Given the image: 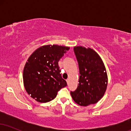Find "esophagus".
Wrapping results in <instances>:
<instances>
[{
    "label": "esophagus",
    "mask_w": 131,
    "mask_h": 131,
    "mask_svg": "<svg viewBox=\"0 0 131 131\" xmlns=\"http://www.w3.org/2000/svg\"><path fill=\"white\" fill-rule=\"evenodd\" d=\"M67 82L68 84H69V83H70V79H69V78H68V79H67Z\"/></svg>",
    "instance_id": "34e87169"
}]
</instances>
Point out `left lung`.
<instances>
[{
    "instance_id": "obj_1",
    "label": "left lung",
    "mask_w": 131,
    "mask_h": 131,
    "mask_svg": "<svg viewBox=\"0 0 131 131\" xmlns=\"http://www.w3.org/2000/svg\"><path fill=\"white\" fill-rule=\"evenodd\" d=\"M74 52L79 64L78 88L71 91L73 100L81 106L97 103L104 95L108 84L106 68L95 51L82 46H76Z\"/></svg>"
}]
</instances>
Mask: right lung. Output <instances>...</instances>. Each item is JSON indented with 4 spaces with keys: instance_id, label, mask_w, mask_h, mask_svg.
Returning a JSON list of instances; mask_svg holds the SVG:
<instances>
[{
    "instance_id": "obj_1",
    "label": "right lung",
    "mask_w": 131,
    "mask_h": 131,
    "mask_svg": "<svg viewBox=\"0 0 131 131\" xmlns=\"http://www.w3.org/2000/svg\"><path fill=\"white\" fill-rule=\"evenodd\" d=\"M69 49V47L46 45L30 55L24 68L23 78L26 91L34 100L40 103L50 102L61 88L67 86L58 61Z\"/></svg>"
}]
</instances>
